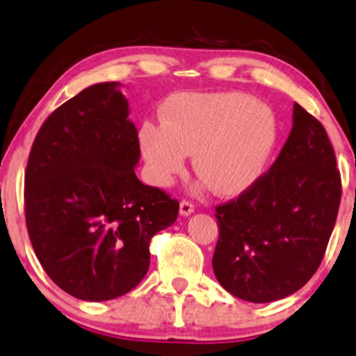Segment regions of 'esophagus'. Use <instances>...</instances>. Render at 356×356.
Returning a JSON list of instances; mask_svg holds the SVG:
<instances>
[{"label": "esophagus", "mask_w": 356, "mask_h": 356, "mask_svg": "<svg viewBox=\"0 0 356 356\" xmlns=\"http://www.w3.org/2000/svg\"><path fill=\"white\" fill-rule=\"evenodd\" d=\"M193 213H195V206H193L190 201H181V203H179V214H181V216H190Z\"/></svg>", "instance_id": "34e87169"}]
</instances>
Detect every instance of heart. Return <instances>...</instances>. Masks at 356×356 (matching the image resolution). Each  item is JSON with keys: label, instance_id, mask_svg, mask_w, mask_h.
<instances>
[{"label": "heart", "instance_id": "heart-1", "mask_svg": "<svg viewBox=\"0 0 356 356\" xmlns=\"http://www.w3.org/2000/svg\"><path fill=\"white\" fill-rule=\"evenodd\" d=\"M138 137L153 185H173L195 153V170L204 177L195 190L213 185L219 196L236 198L264 177L280 127L269 105L248 94H183L165 105L163 124L147 122Z\"/></svg>", "mask_w": 356, "mask_h": 356}]
</instances>
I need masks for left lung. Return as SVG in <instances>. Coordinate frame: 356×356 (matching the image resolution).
<instances>
[{
	"instance_id": "left-lung-1",
	"label": "left lung",
	"mask_w": 356,
	"mask_h": 356,
	"mask_svg": "<svg viewBox=\"0 0 356 356\" xmlns=\"http://www.w3.org/2000/svg\"><path fill=\"white\" fill-rule=\"evenodd\" d=\"M341 196L335 152L322 124L293 104L292 130L270 170L216 208L218 282L238 299L292 296L318 269Z\"/></svg>"
}]
</instances>
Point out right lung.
I'll return each instance as SVG.
<instances>
[{
    "mask_svg": "<svg viewBox=\"0 0 356 356\" xmlns=\"http://www.w3.org/2000/svg\"><path fill=\"white\" fill-rule=\"evenodd\" d=\"M120 82L79 92L44 122L24 181L34 252L76 299H117L150 266V239L177 221L178 201L135 175L140 143Z\"/></svg>",
    "mask_w": 356,
    "mask_h": 356,
    "instance_id": "obj_1",
    "label": "right lung"
}]
</instances>
